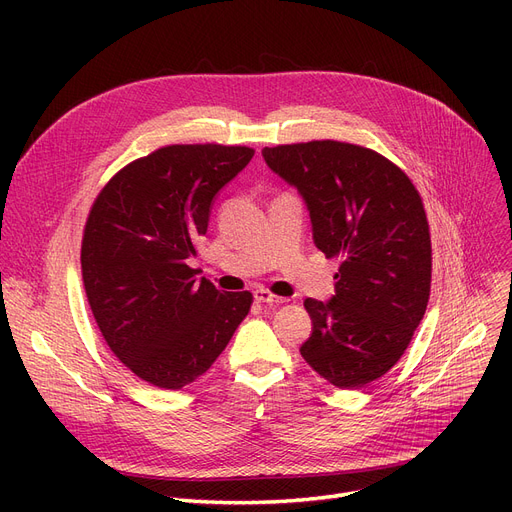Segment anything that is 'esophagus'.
<instances>
[{
	"mask_svg": "<svg viewBox=\"0 0 512 512\" xmlns=\"http://www.w3.org/2000/svg\"><path fill=\"white\" fill-rule=\"evenodd\" d=\"M255 301H257V303H265V305H280V303H286V299L276 297V294H272L270 290H265V288L255 290Z\"/></svg>",
	"mask_w": 512,
	"mask_h": 512,
	"instance_id": "obj_1",
	"label": "esophagus"
}]
</instances>
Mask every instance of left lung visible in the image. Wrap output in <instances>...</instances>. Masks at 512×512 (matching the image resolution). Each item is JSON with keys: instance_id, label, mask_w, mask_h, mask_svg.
<instances>
[{"instance_id": "left-lung-1", "label": "left lung", "mask_w": 512, "mask_h": 512, "mask_svg": "<svg viewBox=\"0 0 512 512\" xmlns=\"http://www.w3.org/2000/svg\"><path fill=\"white\" fill-rule=\"evenodd\" d=\"M265 164L301 193L315 247L340 257L336 294L305 301L303 359L330 384L359 390L405 355L432 286V240L409 176L361 145L265 147Z\"/></svg>"}]
</instances>
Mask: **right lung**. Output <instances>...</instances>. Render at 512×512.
<instances>
[{"instance_id":"add662e5","label":"right lung","mask_w":512,"mask_h":512,"mask_svg":"<svg viewBox=\"0 0 512 512\" xmlns=\"http://www.w3.org/2000/svg\"><path fill=\"white\" fill-rule=\"evenodd\" d=\"M255 151L168 145L124 166L97 195L83 234L87 301L112 353L141 380L180 390L222 355L253 294L220 292L188 261L215 195Z\"/></svg>"}]
</instances>
